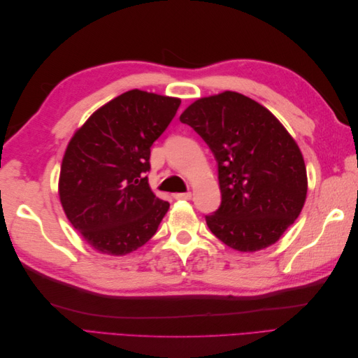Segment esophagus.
<instances>
[{
  "mask_svg": "<svg viewBox=\"0 0 358 358\" xmlns=\"http://www.w3.org/2000/svg\"><path fill=\"white\" fill-rule=\"evenodd\" d=\"M192 194L188 191V192H179V194H175V199L176 200H191Z\"/></svg>",
  "mask_w": 358,
  "mask_h": 358,
  "instance_id": "esophagus-1",
  "label": "esophagus"
}]
</instances>
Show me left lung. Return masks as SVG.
I'll return each instance as SVG.
<instances>
[{
	"instance_id": "1",
	"label": "left lung",
	"mask_w": 358,
	"mask_h": 358,
	"mask_svg": "<svg viewBox=\"0 0 358 358\" xmlns=\"http://www.w3.org/2000/svg\"><path fill=\"white\" fill-rule=\"evenodd\" d=\"M218 164L221 206L206 215L210 231L241 252L279 241L306 200L301 152L284 125L266 107L225 91L194 101L180 115Z\"/></svg>"
}]
</instances>
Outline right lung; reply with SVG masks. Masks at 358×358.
Listing matches in <instances>:
<instances>
[{"instance_id":"obj_1","label":"right lung","mask_w":358,"mask_h":358,"mask_svg":"<svg viewBox=\"0 0 358 358\" xmlns=\"http://www.w3.org/2000/svg\"><path fill=\"white\" fill-rule=\"evenodd\" d=\"M179 99L133 90L94 112L67 146L59 200L69 221L99 252L125 255L145 245L170 204L150 191V146Z\"/></svg>"}]
</instances>
